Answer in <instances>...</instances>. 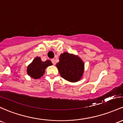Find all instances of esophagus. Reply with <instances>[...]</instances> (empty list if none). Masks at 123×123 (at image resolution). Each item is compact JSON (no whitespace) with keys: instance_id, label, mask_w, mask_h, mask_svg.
Instances as JSON below:
<instances>
[{"instance_id":"34e87169","label":"esophagus","mask_w":123,"mask_h":123,"mask_svg":"<svg viewBox=\"0 0 123 123\" xmlns=\"http://www.w3.org/2000/svg\"><path fill=\"white\" fill-rule=\"evenodd\" d=\"M51 62H52V64H53V65H55V59H51Z\"/></svg>"}]
</instances>
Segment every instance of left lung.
I'll list each match as a JSON object with an SVG mask.
<instances>
[{"label":"left lung","mask_w":123,"mask_h":123,"mask_svg":"<svg viewBox=\"0 0 123 123\" xmlns=\"http://www.w3.org/2000/svg\"><path fill=\"white\" fill-rule=\"evenodd\" d=\"M62 78L71 82L79 81L84 72V62L77 55L64 52L56 64Z\"/></svg>","instance_id":"8db88e82"}]
</instances>
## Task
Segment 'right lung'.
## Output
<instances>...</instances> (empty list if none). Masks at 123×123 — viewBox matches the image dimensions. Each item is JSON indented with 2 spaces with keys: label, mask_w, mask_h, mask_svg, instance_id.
I'll list each match as a JSON object with an SVG mask.
<instances>
[{
  "label": "right lung",
  "mask_w": 123,
  "mask_h": 123,
  "mask_svg": "<svg viewBox=\"0 0 123 123\" xmlns=\"http://www.w3.org/2000/svg\"><path fill=\"white\" fill-rule=\"evenodd\" d=\"M52 65V62L49 60H47L43 62L41 61L40 57L37 56L28 66L27 72L30 76L34 79H38L43 76L47 67Z\"/></svg>",
  "instance_id": "right-lung-1"
}]
</instances>
